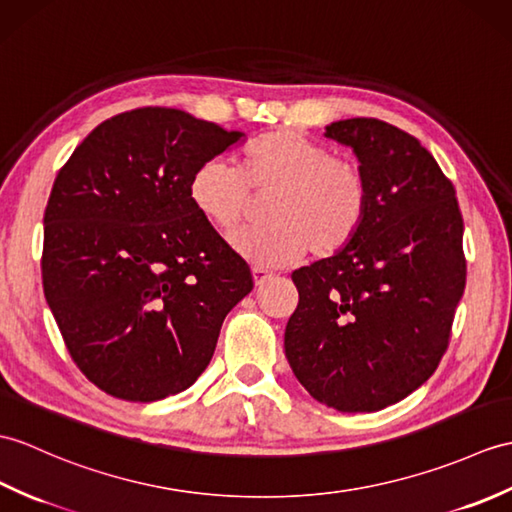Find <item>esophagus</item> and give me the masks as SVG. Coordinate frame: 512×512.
<instances>
[{
	"instance_id": "1",
	"label": "esophagus",
	"mask_w": 512,
	"mask_h": 512,
	"mask_svg": "<svg viewBox=\"0 0 512 512\" xmlns=\"http://www.w3.org/2000/svg\"><path fill=\"white\" fill-rule=\"evenodd\" d=\"M268 279H272V272H268L264 268H253V281H255V285H264Z\"/></svg>"
}]
</instances>
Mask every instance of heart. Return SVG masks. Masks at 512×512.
Returning a JSON list of instances; mask_svg holds the SVG:
<instances>
[{"label":"heart","mask_w":512,"mask_h":512,"mask_svg":"<svg viewBox=\"0 0 512 512\" xmlns=\"http://www.w3.org/2000/svg\"><path fill=\"white\" fill-rule=\"evenodd\" d=\"M251 192L270 194L268 222L235 231L229 242L255 268L290 266L307 251L314 259L334 257L355 242L368 216V185L358 165L296 130L255 139L240 168L222 157L205 159L187 183L196 211L222 231L246 216Z\"/></svg>","instance_id":"heart-1"}]
</instances>
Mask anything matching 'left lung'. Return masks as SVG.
Here are the masks:
<instances>
[{
	"label": "left lung",
	"instance_id": "1",
	"mask_svg": "<svg viewBox=\"0 0 512 512\" xmlns=\"http://www.w3.org/2000/svg\"><path fill=\"white\" fill-rule=\"evenodd\" d=\"M353 150L368 216L342 253L292 272L299 305L285 358L310 395L340 412H377L436 371L465 292L456 189L417 137L375 117L325 126Z\"/></svg>",
	"mask_w": 512,
	"mask_h": 512
}]
</instances>
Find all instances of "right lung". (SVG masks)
I'll use <instances>...</instances> for the list:
<instances>
[{
  "label": "right lung",
  "mask_w": 512,
  "mask_h": 512,
  "mask_svg": "<svg viewBox=\"0 0 512 512\" xmlns=\"http://www.w3.org/2000/svg\"><path fill=\"white\" fill-rule=\"evenodd\" d=\"M240 130L178 109H135L93 128L58 172L43 216V292L89 382L126 401L192 386L222 320L253 290L246 261L187 194Z\"/></svg>",
  "instance_id": "obj_1"
}]
</instances>
